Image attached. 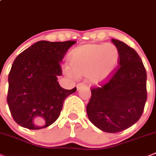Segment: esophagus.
Returning a JSON list of instances; mask_svg holds the SVG:
<instances>
[{
	"label": "esophagus",
	"instance_id": "1",
	"mask_svg": "<svg viewBox=\"0 0 156 156\" xmlns=\"http://www.w3.org/2000/svg\"><path fill=\"white\" fill-rule=\"evenodd\" d=\"M84 87H86V84H84V83H78V84H77V89H78V90H80V89Z\"/></svg>",
	"mask_w": 156,
	"mask_h": 156
}]
</instances>
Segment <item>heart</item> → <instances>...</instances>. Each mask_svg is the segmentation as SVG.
Wrapping results in <instances>:
<instances>
[{
    "label": "heart",
    "instance_id": "1",
    "mask_svg": "<svg viewBox=\"0 0 156 156\" xmlns=\"http://www.w3.org/2000/svg\"><path fill=\"white\" fill-rule=\"evenodd\" d=\"M120 54L113 44H87L73 50L69 57L70 67L65 72L71 78L87 75L89 81L99 84L108 80L118 66Z\"/></svg>",
    "mask_w": 156,
    "mask_h": 156
}]
</instances>
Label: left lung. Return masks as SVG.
<instances>
[{"label": "left lung", "instance_id": "8db88e82", "mask_svg": "<svg viewBox=\"0 0 156 156\" xmlns=\"http://www.w3.org/2000/svg\"><path fill=\"white\" fill-rule=\"evenodd\" d=\"M119 51V66L105 84L91 90L87 105L90 121L107 133H119L136 123L147 100L146 72L133 48L112 39Z\"/></svg>", "mask_w": 156, "mask_h": 156}]
</instances>
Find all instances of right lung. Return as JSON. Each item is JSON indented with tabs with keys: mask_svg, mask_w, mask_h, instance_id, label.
Returning <instances> with one entry per match:
<instances>
[{
	"mask_svg": "<svg viewBox=\"0 0 156 156\" xmlns=\"http://www.w3.org/2000/svg\"><path fill=\"white\" fill-rule=\"evenodd\" d=\"M76 41H39L15 58L8 76L7 101L17 124L30 129L47 127L59 116L63 103L77 88H62L61 62Z\"/></svg>",
	"mask_w": 156,
	"mask_h": 156,
	"instance_id": "add662e5",
	"label": "right lung"
}]
</instances>
